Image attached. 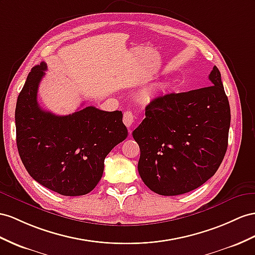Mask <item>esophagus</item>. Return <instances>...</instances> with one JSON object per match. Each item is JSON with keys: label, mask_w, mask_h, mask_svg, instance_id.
<instances>
[{"label": "esophagus", "mask_w": 255, "mask_h": 255, "mask_svg": "<svg viewBox=\"0 0 255 255\" xmlns=\"http://www.w3.org/2000/svg\"><path fill=\"white\" fill-rule=\"evenodd\" d=\"M123 122L125 125L130 128L132 126V124L134 122V115L132 114L131 111H127V112L124 113V119H123Z\"/></svg>", "instance_id": "obj_1"}]
</instances>
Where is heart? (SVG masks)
I'll use <instances>...</instances> for the list:
<instances>
[{"label":"heart","instance_id":"1","mask_svg":"<svg viewBox=\"0 0 255 255\" xmlns=\"http://www.w3.org/2000/svg\"><path fill=\"white\" fill-rule=\"evenodd\" d=\"M167 88H168V85L167 84H160V85H158L157 87H154V88H151V89H145L144 91H142V93H141L140 99L143 102L151 101L153 96L156 93H159V91H165Z\"/></svg>","mask_w":255,"mask_h":255}]
</instances>
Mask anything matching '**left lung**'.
<instances>
[{
    "label": "left lung",
    "mask_w": 255,
    "mask_h": 255,
    "mask_svg": "<svg viewBox=\"0 0 255 255\" xmlns=\"http://www.w3.org/2000/svg\"><path fill=\"white\" fill-rule=\"evenodd\" d=\"M209 81L207 87L156 98L133 130L141 152L138 171L151 191L164 196L191 192L223 160L231 109L217 67Z\"/></svg>",
    "instance_id": "1"
}]
</instances>
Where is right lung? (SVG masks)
I'll return each instance as SVG.
<instances>
[{"label": "right lung", "instance_id": "right-lung-1", "mask_svg": "<svg viewBox=\"0 0 255 255\" xmlns=\"http://www.w3.org/2000/svg\"><path fill=\"white\" fill-rule=\"evenodd\" d=\"M46 64L32 68L18 96L15 123L17 148L29 174L63 196L88 194L99 183L104 158L127 138L122 111L86 107L60 116L43 110L37 89Z\"/></svg>", "mask_w": 255, "mask_h": 255}]
</instances>
